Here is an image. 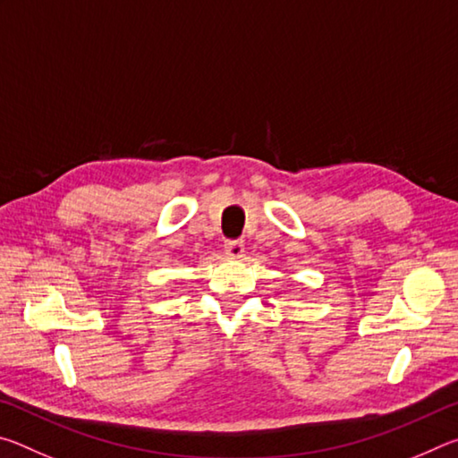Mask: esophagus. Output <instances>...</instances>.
<instances>
[{"label":"esophagus","mask_w":458,"mask_h":458,"mask_svg":"<svg viewBox=\"0 0 458 458\" xmlns=\"http://www.w3.org/2000/svg\"><path fill=\"white\" fill-rule=\"evenodd\" d=\"M224 252H226L228 259H242L244 257V244L238 242V240H230V242L224 244Z\"/></svg>","instance_id":"obj_1"}]
</instances>
